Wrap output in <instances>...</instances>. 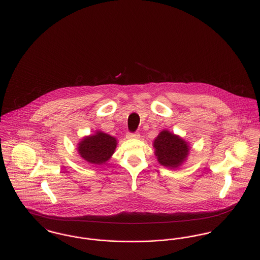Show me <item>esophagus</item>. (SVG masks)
<instances>
[{
    "label": "esophagus",
    "mask_w": 260,
    "mask_h": 260,
    "mask_svg": "<svg viewBox=\"0 0 260 260\" xmlns=\"http://www.w3.org/2000/svg\"><path fill=\"white\" fill-rule=\"evenodd\" d=\"M126 138H127V139H139V138H140V134H139V133H134V134L128 133V134L126 135Z\"/></svg>",
    "instance_id": "1"
}]
</instances>
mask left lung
<instances>
[{
  "label": "left lung",
  "instance_id": "obj_1",
  "mask_svg": "<svg viewBox=\"0 0 260 260\" xmlns=\"http://www.w3.org/2000/svg\"><path fill=\"white\" fill-rule=\"evenodd\" d=\"M153 146L159 165L170 169L180 167L190 152V147L186 141L167 129L158 134Z\"/></svg>",
  "mask_w": 260,
  "mask_h": 260
}]
</instances>
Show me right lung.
Instances as JSON below:
<instances>
[{
  "label": "right lung",
  "mask_w": 260,
  "mask_h": 260,
  "mask_svg": "<svg viewBox=\"0 0 260 260\" xmlns=\"http://www.w3.org/2000/svg\"><path fill=\"white\" fill-rule=\"evenodd\" d=\"M117 146L116 139L98 131L79 142L77 151L80 156L90 164L103 165L113 155Z\"/></svg>",
  "instance_id": "obj_1"
}]
</instances>
